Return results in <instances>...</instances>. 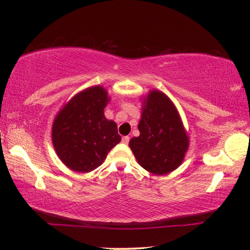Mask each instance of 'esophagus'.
<instances>
[{
    "label": "esophagus",
    "instance_id": "34e87169",
    "mask_svg": "<svg viewBox=\"0 0 250 250\" xmlns=\"http://www.w3.org/2000/svg\"><path fill=\"white\" fill-rule=\"evenodd\" d=\"M130 141V138L128 135H125V137H122V143H125V145H128Z\"/></svg>",
    "mask_w": 250,
    "mask_h": 250
}]
</instances>
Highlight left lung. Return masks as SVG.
Returning <instances> with one entry per match:
<instances>
[{
	"label": "left lung",
	"mask_w": 250,
	"mask_h": 250,
	"mask_svg": "<svg viewBox=\"0 0 250 250\" xmlns=\"http://www.w3.org/2000/svg\"><path fill=\"white\" fill-rule=\"evenodd\" d=\"M140 135L129 146L138 163L153 174L163 175L180 166L188 147V138L179 112L167 96L152 90L145 99Z\"/></svg>",
	"instance_id": "1"
}]
</instances>
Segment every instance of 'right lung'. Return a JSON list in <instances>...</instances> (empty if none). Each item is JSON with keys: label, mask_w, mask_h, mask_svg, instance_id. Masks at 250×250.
<instances>
[{"label": "right lung", "mask_w": 250, "mask_h": 250, "mask_svg": "<svg viewBox=\"0 0 250 250\" xmlns=\"http://www.w3.org/2000/svg\"><path fill=\"white\" fill-rule=\"evenodd\" d=\"M108 101L103 87H90L76 95L55 118L54 147L71 170L83 173L95 170L121 141L117 125L104 115Z\"/></svg>", "instance_id": "right-lung-1"}]
</instances>
